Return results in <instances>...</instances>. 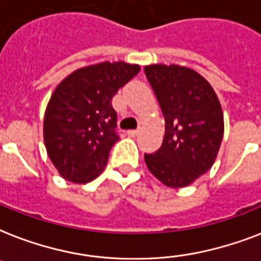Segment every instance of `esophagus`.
Listing matches in <instances>:
<instances>
[{"label":"esophagus","instance_id":"esophagus-1","mask_svg":"<svg viewBox=\"0 0 261 261\" xmlns=\"http://www.w3.org/2000/svg\"><path fill=\"white\" fill-rule=\"evenodd\" d=\"M139 134V130H128L127 131V135H130V137H137Z\"/></svg>","mask_w":261,"mask_h":261}]
</instances>
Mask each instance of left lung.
Instances as JSON below:
<instances>
[{
  "label": "left lung",
  "instance_id": "obj_1",
  "mask_svg": "<svg viewBox=\"0 0 261 261\" xmlns=\"http://www.w3.org/2000/svg\"><path fill=\"white\" fill-rule=\"evenodd\" d=\"M166 128L162 146L145 154L149 171L167 188H185L215 164L224 135V114L213 87L192 68L146 65Z\"/></svg>",
  "mask_w": 261,
  "mask_h": 261
}]
</instances>
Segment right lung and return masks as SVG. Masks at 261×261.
I'll return each mask as SVG.
<instances>
[{"label":"right lung","mask_w":261,"mask_h":261,"mask_svg":"<svg viewBox=\"0 0 261 261\" xmlns=\"http://www.w3.org/2000/svg\"><path fill=\"white\" fill-rule=\"evenodd\" d=\"M139 71L138 64L103 61L76 69L55 88L42 133L48 156L63 178L87 184L105 170L119 139L112 97Z\"/></svg>","instance_id":"add662e5"}]
</instances>
